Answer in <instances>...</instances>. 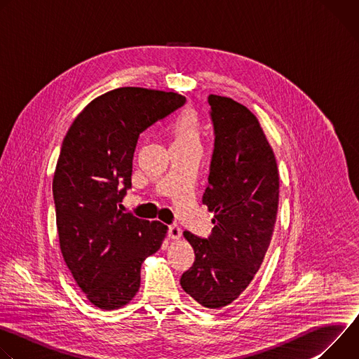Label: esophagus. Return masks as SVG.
<instances>
[{
    "label": "esophagus",
    "instance_id": "1",
    "mask_svg": "<svg viewBox=\"0 0 359 359\" xmlns=\"http://www.w3.org/2000/svg\"><path fill=\"white\" fill-rule=\"evenodd\" d=\"M168 234H169V237H170L172 240H179L180 236H182V230H180L176 224H173V226H169Z\"/></svg>",
    "mask_w": 359,
    "mask_h": 359
}]
</instances>
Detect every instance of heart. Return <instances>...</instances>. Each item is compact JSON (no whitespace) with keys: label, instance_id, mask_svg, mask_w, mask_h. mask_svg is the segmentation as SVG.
Listing matches in <instances>:
<instances>
[{"label":"heart","instance_id":"heart-1","mask_svg":"<svg viewBox=\"0 0 359 359\" xmlns=\"http://www.w3.org/2000/svg\"><path fill=\"white\" fill-rule=\"evenodd\" d=\"M201 119L194 109H183L170 128L172 146H200Z\"/></svg>","mask_w":359,"mask_h":359}]
</instances>
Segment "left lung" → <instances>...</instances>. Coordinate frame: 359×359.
I'll return each mask as SVG.
<instances>
[{"mask_svg":"<svg viewBox=\"0 0 359 359\" xmlns=\"http://www.w3.org/2000/svg\"><path fill=\"white\" fill-rule=\"evenodd\" d=\"M215 151L203 204L215 213L209 238L184 231L194 264L182 288L204 309L231 304L252 281L269 250L278 212L280 176L273 147L250 109L210 95Z\"/></svg>","mask_w":359,"mask_h":359,"instance_id":"1","label":"left lung"}]
</instances>
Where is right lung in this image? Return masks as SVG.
<instances>
[{
    "label": "right lung",
    "mask_w": 359,
    "mask_h": 359,
    "mask_svg": "<svg viewBox=\"0 0 359 359\" xmlns=\"http://www.w3.org/2000/svg\"><path fill=\"white\" fill-rule=\"evenodd\" d=\"M186 102L183 95L137 86L90 100L69 126L53 179L64 262L76 285L100 310L129 304L142 263L155 254L168 226L119 208L132 186L139 135Z\"/></svg>",
    "instance_id": "obj_1"
}]
</instances>
